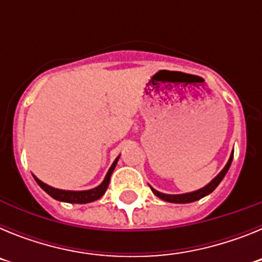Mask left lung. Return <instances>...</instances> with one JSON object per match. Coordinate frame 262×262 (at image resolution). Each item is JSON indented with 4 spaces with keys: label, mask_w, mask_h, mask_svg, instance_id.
I'll return each instance as SVG.
<instances>
[{
    "label": "left lung",
    "mask_w": 262,
    "mask_h": 262,
    "mask_svg": "<svg viewBox=\"0 0 262 262\" xmlns=\"http://www.w3.org/2000/svg\"><path fill=\"white\" fill-rule=\"evenodd\" d=\"M232 159H233V151L231 152L230 159H228V161H227L226 166H224V168L221 170V173H219L216 177L212 178L211 181L206 185V186L201 187V189H198V190H194V191H190V193H184V194H165V193H161V191H157L156 189H154V187L151 186V185H149V187H151V190L154 191L155 195L159 196L160 200L166 201V202H170V203L195 202V201L201 200V198H203V196L211 194L212 191L216 189L217 185L221 184L222 180L224 178V176H226L227 172H228V169H230V166H231V163H232Z\"/></svg>",
    "instance_id": "8db88e82"
}]
</instances>
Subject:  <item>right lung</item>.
<instances>
[{
    "label": "right lung",
    "instance_id": "obj_1",
    "mask_svg": "<svg viewBox=\"0 0 262 262\" xmlns=\"http://www.w3.org/2000/svg\"><path fill=\"white\" fill-rule=\"evenodd\" d=\"M120 155L114 160V163L111 164V166L108 168L107 173H106L105 178H103V181L98 185V186L93 187V189H89V190H62V189H56V187H52L50 185L45 184L43 181H40L38 177L34 176L35 178L36 184L53 198V200L60 201V202H67V203H89V202H94V201L99 200L101 196L105 194L106 189L108 186V182H110V177L114 172L115 166H117L118 160H119Z\"/></svg>",
    "mask_w": 262,
    "mask_h": 262
}]
</instances>
